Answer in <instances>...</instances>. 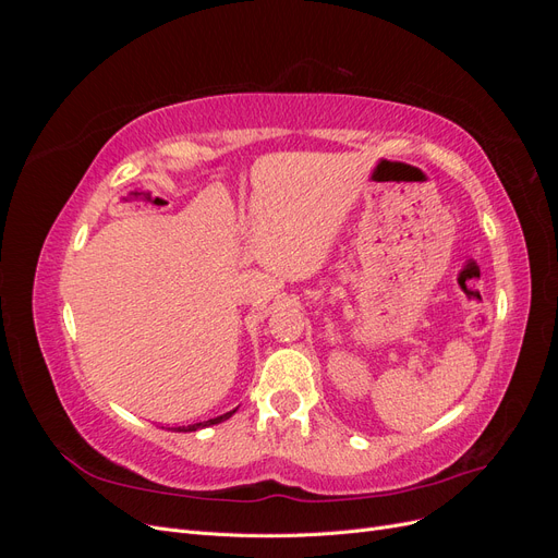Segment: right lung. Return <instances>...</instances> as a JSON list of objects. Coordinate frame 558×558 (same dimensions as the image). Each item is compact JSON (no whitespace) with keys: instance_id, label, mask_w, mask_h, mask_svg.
I'll return each instance as SVG.
<instances>
[{"instance_id":"1","label":"right lung","mask_w":558,"mask_h":558,"mask_svg":"<svg viewBox=\"0 0 558 558\" xmlns=\"http://www.w3.org/2000/svg\"><path fill=\"white\" fill-rule=\"evenodd\" d=\"M232 414H234V410H232V412H226V414H221V416H216V418H209V421H199V424H191V426H179V428H174V433H191V430H197V428H205V426L221 424V421L230 418Z\"/></svg>"}]
</instances>
